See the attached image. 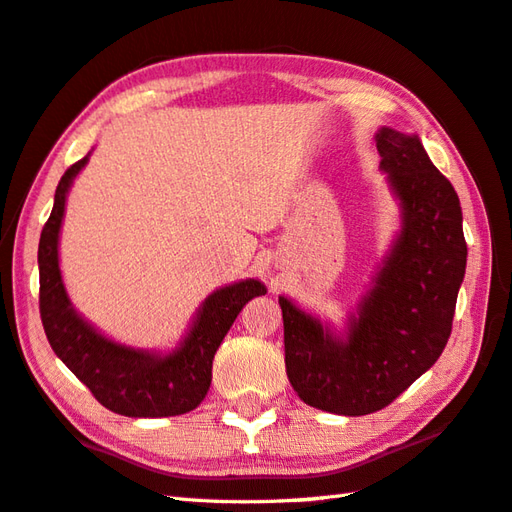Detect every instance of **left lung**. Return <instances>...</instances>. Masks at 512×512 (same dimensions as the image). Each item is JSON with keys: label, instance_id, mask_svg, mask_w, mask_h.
Segmentation results:
<instances>
[{"label": "left lung", "instance_id": "left-lung-1", "mask_svg": "<svg viewBox=\"0 0 512 512\" xmlns=\"http://www.w3.org/2000/svg\"><path fill=\"white\" fill-rule=\"evenodd\" d=\"M376 149L400 228L345 330L279 297L292 389L339 416L387 407L438 361L466 270L460 198L418 134L380 127Z\"/></svg>", "mask_w": 512, "mask_h": 512}]
</instances>
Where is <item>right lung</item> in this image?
Masks as SVG:
<instances>
[{
	"mask_svg": "<svg viewBox=\"0 0 512 512\" xmlns=\"http://www.w3.org/2000/svg\"><path fill=\"white\" fill-rule=\"evenodd\" d=\"M90 154L63 173L54 206L39 239V310L50 347L94 398L129 418H167L193 411L211 387L217 347L250 299L266 295L259 279L213 290L195 310L173 350H143L118 343L76 312L59 268V235L65 200Z\"/></svg>",
	"mask_w": 512,
	"mask_h": 512,
	"instance_id": "add662e5",
	"label": "right lung"
}]
</instances>
